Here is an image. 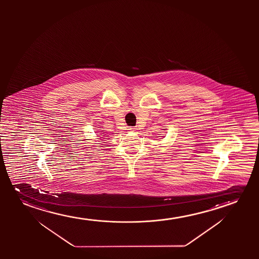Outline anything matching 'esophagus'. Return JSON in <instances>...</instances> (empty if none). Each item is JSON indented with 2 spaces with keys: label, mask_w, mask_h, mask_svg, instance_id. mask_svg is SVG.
Returning a JSON list of instances; mask_svg holds the SVG:
<instances>
[{
  "label": "esophagus",
  "mask_w": 259,
  "mask_h": 259,
  "mask_svg": "<svg viewBox=\"0 0 259 259\" xmlns=\"http://www.w3.org/2000/svg\"><path fill=\"white\" fill-rule=\"evenodd\" d=\"M128 130H130V131H136V128L133 127V126H131V127L129 128Z\"/></svg>",
  "instance_id": "34e87169"
}]
</instances>
